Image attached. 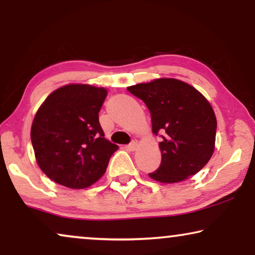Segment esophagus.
<instances>
[{
  "label": "esophagus",
  "mask_w": 255,
  "mask_h": 255,
  "mask_svg": "<svg viewBox=\"0 0 255 255\" xmlns=\"http://www.w3.org/2000/svg\"><path fill=\"white\" fill-rule=\"evenodd\" d=\"M137 147H138V142L137 141H132V142H130V144L127 146V148L130 149V151H135V149H137Z\"/></svg>",
  "instance_id": "1"
}]
</instances>
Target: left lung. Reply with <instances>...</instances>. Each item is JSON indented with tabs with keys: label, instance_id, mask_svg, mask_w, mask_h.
<instances>
[{
	"label": "left lung",
	"instance_id": "obj_1",
	"mask_svg": "<svg viewBox=\"0 0 255 255\" xmlns=\"http://www.w3.org/2000/svg\"><path fill=\"white\" fill-rule=\"evenodd\" d=\"M147 106L152 132L161 134V163L149 177L175 183L200 172L215 151L217 121L208 100L176 79H156L128 87Z\"/></svg>",
	"mask_w": 255,
	"mask_h": 255
}]
</instances>
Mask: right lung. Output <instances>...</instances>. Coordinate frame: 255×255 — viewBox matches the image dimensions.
<instances>
[{
  "mask_svg": "<svg viewBox=\"0 0 255 255\" xmlns=\"http://www.w3.org/2000/svg\"><path fill=\"white\" fill-rule=\"evenodd\" d=\"M107 89L67 85L46 97L31 127L39 168L61 186L83 189L106 173L118 146L104 138L99 113Z\"/></svg>",
  "mask_w": 255,
  "mask_h": 255,
  "instance_id": "right-lung-1",
  "label": "right lung"
}]
</instances>
